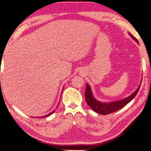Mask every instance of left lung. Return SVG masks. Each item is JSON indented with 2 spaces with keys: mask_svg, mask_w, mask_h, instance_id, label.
<instances>
[{
  "mask_svg": "<svg viewBox=\"0 0 151 151\" xmlns=\"http://www.w3.org/2000/svg\"><path fill=\"white\" fill-rule=\"evenodd\" d=\"M130 35L137 42H138V40L136 38L134 37L131 34ZM140 86L138 87L136 91H135L134 93L132 94V95L130 96H129L128 97H127V98L122 100H119V101L106 103L99 102L94 98L93 96H92V93H91V90L90 89V86L86 84V88L85 92V99L86 101L87 102L88 105H89L96 113L101 114L103 115L109 114L113 113L114 112H116L118 110H119V109H122V107H124V106L128 104V103L130 102L135 97V96L137 95L139 90L140 88Z\"/></svg>",
  "mask_w": 151,
  "mask_h": 151,
  "instance_id": "left-lung-1",
  "label": "left lung"
}]
</instances>
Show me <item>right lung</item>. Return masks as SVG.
<instances>
[{"label":"right lung","instance_id":"add662e5","mask_svg":"<svg viewBox=\"0 0 151 151\" xmlns=\"http://www.w3.org/2000/svg\"><path fill=\"white\" fill-rule=\"evenodd\" d=\"M54 111H53L52 112H51V113H49L48 114H47V115H46V116H44V117H47V116H50V115H51L52 114H53V113H54ZM38 118H39V119H40V117H38ZM41 118H42V117H41Z\"/></svg>","mask_w":151,"mask_h":151}]
</instances>
